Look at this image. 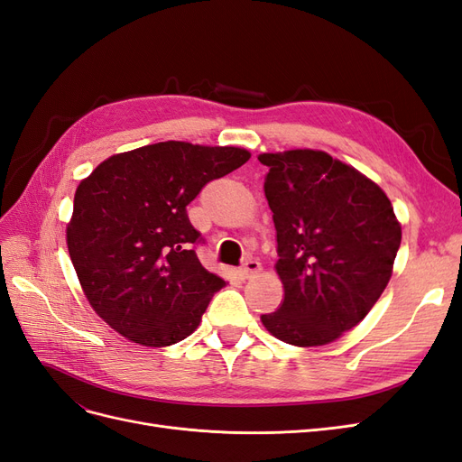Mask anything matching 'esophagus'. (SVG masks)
Instances as JSON below:
<instances>
[{
	"label": "esophagus",
	"instance_id": "esophagus-1",
	"mask_svg": "<svg viewBox=\"0 0 462 462\" xmlns=\"http://www.w3.org/2000/svg\"><path fill=\"white\" fill-rule=\"evenodd\" d=\"M262 270V265H260V262L258 260H246L243 265H241V270H239V275L243 277V279H250L253 275H256L258 272Z\"/></svg>",
	"mask_w": 462,
	"mask_h": 462
}]
</instances>
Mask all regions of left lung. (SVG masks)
Listing matches in <instances>:
<instances>
[{
    "mask_svg": "<svg viewBox=\"0 0 462 462\" xmlns=\"http://www.w3.org/2000/svg\"><path fill=\"white\" fill-rule=\"evenodd\" d=\"M285 299L262 324L297 346L328 345L372 310L389 283L401 226L385 192L319 150L262 153Z\"/></svg>",
    "mask_w": 462,
    "mask_h": 462,
    "instance_id": "obj_1",
    "label": "left lung"
}]
</instances>
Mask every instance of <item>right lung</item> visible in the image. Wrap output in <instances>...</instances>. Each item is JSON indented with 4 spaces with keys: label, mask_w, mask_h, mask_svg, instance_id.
Here are the masks:
<instances>
[{
    "label": "right lung",
    "mask_w": 462,
    "mask_h": 462,
    "mask_svg": "<svg viewBox=\"0 0 462 462\" xmlns=\"http://www.w3.org/2000/svg\"><path fill=\"white\" fill-rule=\"evenodd\" d=\"M248 158L243 148L167 141L111 156L82 180L67 246L107 326L144 346L175 345L199 328L226 282L200 263L204 236L187 206Z\"/></svg>",
    "instance_id": "right-lung-1"
}]
</instances>
